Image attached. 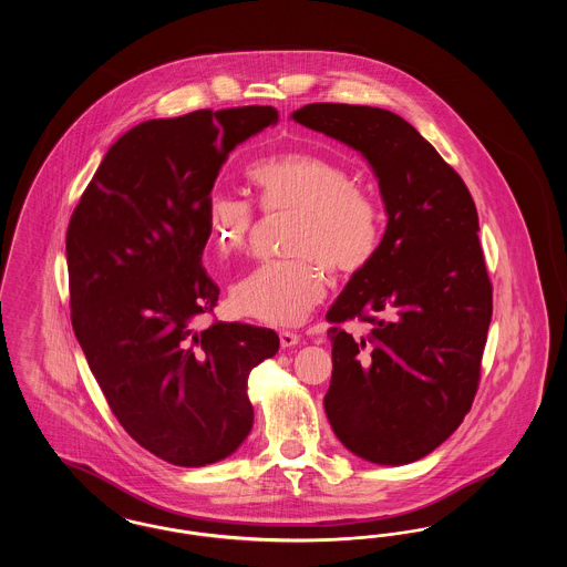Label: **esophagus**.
<instances>
[{"label":"esophagus","mask_w":567,"mask_h":567,"mask_svg":"<svg viewBox=\"0 0 567 567\" xmlns=\"http://www.w3.org/2000/svg\"><path fill=\"white\" fill-rule=\"evenodd\" d=\"M278 338H280V347H282V349L296 347V344H299V340H301V336L296 333V331H280Z\"/></svg>","instance_id":"1"}]
</instances>
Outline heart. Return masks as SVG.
Instances as JSON below:
<instances>
[{
    "mask_svg": "<svg viewBox=\"0 0 567 567\" xmlns=\"http://www.w3.org/2000/svg\"><path fill=\"white\" fill-rule=\"evenodd\" d=\"M248 178L261 215L289 216L282 252L244 274L231 287V308L259 323L293 327L323 301L327 274L349 278L365 270L382 243L377 197L349 165L312 153H285L255 163ZM255 208L231 193L206 202V231L218 259L240 252L255 231Z\"/></svg>",
    "mask_w": 567,
    "mask_h": 567,
    "instance_id": "obj_1",
    "label": "heart"
}]
</instances>
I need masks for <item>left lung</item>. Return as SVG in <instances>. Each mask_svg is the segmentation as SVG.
Here are the masks:
<instances>
[{
    "label": "left lung",
    "mask_w": 567,
    "mask_h": 567,
    "mask_svg": "<svg viewBox=\"0 0 567 567\" xmlns=\"http://www.w3.org/2000/svg\"><path fill=\"white\" fill-rule=\"evenodd\" d=\"M293 121L363 153L389 215L374 261L327 312V419L372 463L425 457L457 430L481 384L493 285L474 199L395 112L323 102ZM354 318L367 333L352 339L341 323Z\"/></svg>",
    "instance_id": "left-lung-1"
}]
</instances>
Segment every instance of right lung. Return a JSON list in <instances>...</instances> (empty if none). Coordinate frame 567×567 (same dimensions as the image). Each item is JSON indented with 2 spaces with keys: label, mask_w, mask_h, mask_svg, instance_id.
<instances>
[{
  "label": "right lung",
  "mask_w": 567,
  "mask_h": 567,
  "mask_svg": "<svg viewBox=\"0 0 567 567\" xmlns=\"http://www.w3.org/2000/svg\"><path fill=\"white\" fill-rule=\"evenodd\" d=\"M278 121L271 106L153 118L110 146L68 236L72 327L112 414L174 465L231 455L252 427L248 374L271 329L197 319L218 287L202 266L206 202L229 153Z\"/></svg>",
  "instance_id": "obj_1"
}]
</instances>
